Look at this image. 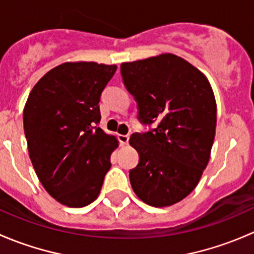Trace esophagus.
<instances>
[{"mask_svg":"<svg viewBox=\"0 0 254 254\" xmlns=\"http://www.w3.org/2000/svg\"><path fill=\"white\" fill-rule=\"evenodd\" d=\"M119 140L122 145L128 144V140H129V135L128 134H120L119 135Z\"/></svg>","mask_w":254,"mask_h":254,"instance_id":"1","label":"esophagus"}]
</instances>
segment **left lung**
Segmentation results:
<instances>
[{
	"mask_svg": "<svg viewBox=\"0 0 254 254\" xmlns=\"http://www.w3.org/2000/svg\"><path fill=\"white\" fill-rule=\"evenodd\" d=\"M121 74L138 104L139 121L158 124L129 138L139 154V163L129 171L133 190L151 206L179 203L194 190L210 158L216 127L210 83L172 54L125 62Z\"/></svg>",
	"mask_w": 254,
	"mask_h": 254,
	"instance_id": "8db88e82",
	"label": "left lung"
}]
</instances>
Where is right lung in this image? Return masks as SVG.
Wrapping results in <instances>:
<instances>
[{"label":"right lung","mask_w":254,"mask_h":254,"mask_svg":"<svg viewBox=\"0 0 254 254\" xmlns=\"http://www.w3.org/2000/svg\"><path fill=\"white\" fill-rule=\"evenodd\" d=\"M116 69L66 62L49 70L28 96L23 124L31 164L49 194L64 205L94 202L111 167L119 140L98 127L99 101Z\"/></svg>","instance_id":"obj_1"}]
</instances>
